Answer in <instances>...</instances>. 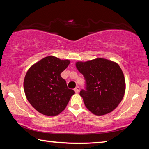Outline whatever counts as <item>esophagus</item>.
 Listing matches in <instances>:
<instances>
[{
  "instance_id": "34e87169",
  "label": "esophagus",
  "mask_w": 149,
  "mask_h": 149,
  "mask_svg": "<svg viewBox=\"0 0 149 149\" xmlns=\"http://www.w3.org/2000/svg\"><path fill=\"white\" fill-rule=\"evenodd\" d=\"M79 90H80V88H79V87H78V86H77L75 88V89H74V91H75V92L76 93H78L79 92Z\"/></svg>"
}]
</instances>
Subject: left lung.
Listing matches in <instances>:
<instances>
[{
  "mask_svg": "<svg viewBox=\"0 0 149 149\" xmlns=\"http://www.w3.org/2000/svg\"><path fill=\"white\" fill-rule=\"evenodd\" d=\"M75 65L86 82V89L81 91L79 95L87 109L97 116L114 110L125 91L124 75L120 65L102 58L77 62Z\"/></svg>",
  "mask_w": 149,
  "mask_h": 149,
  "instance_id": "8db88e82",
  "label": "left lung"
}]
</instances>
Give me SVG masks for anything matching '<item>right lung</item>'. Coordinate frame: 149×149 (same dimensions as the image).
I'll use <instances>...</instances> for the list:
<instances>
[{
    "mask_svg": "<svg viewBox=\"0 0 149 149\" xmlns=\"http://www.w3.org/2000/svg\"><path fill=\"white\" fill-rule=\"evenodd\" d=\"M70 63L69 60L49 56L27 70L24 81L25 94L32 107L41 114L49 116L58 115L75 93L68 88L60 75Z\"/></svg>",
    "mask_w": 149,
    "mask_h": 149,
    "instance_id": "1",
    "label": "right lung"
}]
</instances>
